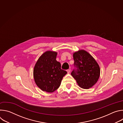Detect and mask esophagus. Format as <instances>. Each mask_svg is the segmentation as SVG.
<instances>
[{
	"instance_id": "esophagus-1",
	"label": "esophagus",
	"mask_w": 123,
	"mask_h": 123,
	"mask_svg": "<svg viewBox=\"0 0 123 123\" xmlns=\"http://www.w3.org/2000/svg\"><path fill=\"white\" fill-rule=\"evenodd\" d=\"M71 69H67V73H69L70 72H71Z\"/></svg>"
}]
</instances>
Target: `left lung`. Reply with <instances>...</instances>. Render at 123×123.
Listing matches in <instances>:
<instances>
[{
    "mask_svg": "<svg viewBox=\"0 0 123 123\" xmlns=\"http://www.w3.org/2000/svg\"><path fill=\"white\" fill-rule=\"evenodd\" d=\"M74 69L71 75L81 88L88 89L97 82L100 74L99 65L94 58L86 50L81 49L73 55Z\"/></svg>",
    "mask_w": 123,
    "mask_h": 123,
    "instance_id": "8db88e82",
    "label": "left lung"
}]
</instances>
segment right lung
<instances>
[{"label": "right lung", "mask_w": 123, "mask_h": 123, "mask_svg": "<svg viewBox=\"0 0 123 123\" xmlns=\"http://www.w3.org/2000/svg\"><path fill=\"white\" fill-rule=\"evenodd\" d=\"M57 52L47 51L38 58L33 69V77L37 85L43 91L52 92L60 86L63 77L67 74L61 69L56 60Z\"/></svg>", "instance_id": "right-lung-1"}]
</instances>
